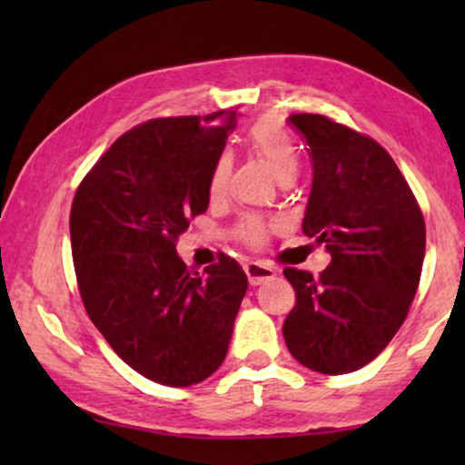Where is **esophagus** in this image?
<instances>
[{
  "mask_svg": "<svg viewBox=\"0 0 465 465\" xmlns=\"http://www.w3.org/2000/svg\"><path fill=\"white\" fill-rule=\"evenodd\" d=\"M245 272H247V279H250L252 285H260L277 275V271L272 269V266H266L262 262H247Z\"/></svg>",
  "mask_w": 465,
  "mask_h": 465,
  "instance_id": "1",
  "label": "esophagus"
}]
</instances>
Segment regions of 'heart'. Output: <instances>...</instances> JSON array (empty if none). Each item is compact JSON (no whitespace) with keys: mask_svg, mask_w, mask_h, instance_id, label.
Wrapping results in <instances>:
<instances>
[{"mask_svg":"<svg viewBox=\"0 0 465 465\" xmlns=\"http://www.w3.org/2000/svg\"><path fill=\"white\" fill-rule=\"evenodd\" d=\"M247 145L256 152L260 158H264L272 173L279 177L296 173L298 169V150L294 139L283 126H279L272 120H260V123L252 124L247 131ZM232 171V154L231 152H220L215 156L212 173H209V194L222 196L228 186V177ZM269 224L262 222L256 215L241 220L237 226V237L245 241L247 245H260L264 243L266 234H269Z\"/></svg>","mask_w":465,"mask_h":465,"instance_id":"heart-1","label":"heart"}]
</instances>
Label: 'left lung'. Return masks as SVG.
I'll use <instances>...</instances> for the list:
<instances>
[{
    "label": "left lung",
    "instance_id": "8db88e82",
    "mask_svg": "<svg viewBox=\"0 0 465 465\" xmlns=\"http://www.w3.org/2000/svg\"><path fill=\"white\" fill-rule=\"evenodd\" d=\"M313 163L302 232L326 245L320 277L285 269L296 304L283 339L302 366L347 374L390 345L417 294L425 222L393 158L320 114H292Z\"/></svg>",
    "mask_w": 465,
    "mask_h": 465
}]
</instances>
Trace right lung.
Segmentation results:
<instances>
[{
    "label": "right lung",
    "instance_id": "1",
    "mask_svg": "<svg viewBox=\"0 0 465 465\" xmlns=\"http://www.w3.org/2000/svg\"><path fill=\"white\" fill-rule=\"evenodd\" d=\"M237 116L139 124L112 143L74 196L69 234L86 313L118 358L154 383H201L231 345L247 275L224 253L199 275L175 241L207 212L209 173Z\"/></svg>",
    "mask_w": 465,
    "mask_h": 465
}]
</instances>
